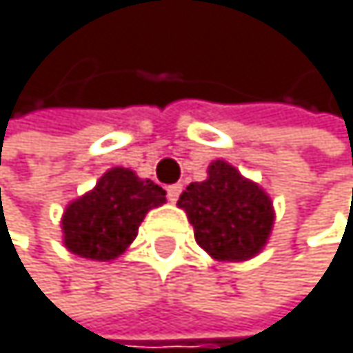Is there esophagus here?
<instances>
[{"mask_svg": "<svg viewBox=\"0 0 353 353\" xmlns=\"http://www.w3.org/2000/svg\"><path fill=\"white\" fill-rule=\"evenodd\" d=\"M180 192H182V184H171L167 188V199L171 203H175V201H178V197H180Z\"/></svg>", "mask_w": 353, "mask_h": 353, "instance_id": "esophagus-1", "label": "esophagus"}]
</instances>
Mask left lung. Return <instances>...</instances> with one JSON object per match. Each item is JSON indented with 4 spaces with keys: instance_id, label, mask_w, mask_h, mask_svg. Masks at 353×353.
<instances>
[{
    "instance_id": "left-lung-1",
    "label": "left lung",
    "mask_w": 353,
    "mask_h": 353,
    "mask_svg": "<svg viewBox=\"0 0 353 353\" xmlns=\"http://www.w3.org/2000/svg\"><path fill=\"white\" fill-rule=\"evenodd\" d=\"M178 205L194 229V240L216 261H246L261 253L274 225L268 192L225 161L208 167L203 182H192Z\"/></svg>"
}]
</instances>
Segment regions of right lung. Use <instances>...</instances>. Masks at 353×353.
<instances>
[{
  "instance_id": "right-lung-1",
  "label": "right lung",
  "mask_w": 353,
  "mask_h": 353,
  "mask_svg": "<svg viewBox=\"0 0 353 353\" xmlns=\"http://www.w3.org/2000/svg\"><path fill=\"white\" fill-rule=\"evenodd\" d=\"M165 194L130 169H109L90 192L68 203L61 216L63 246L85 259H115L132 244L148 212L167 201Z\"/></svg>"
}]
</instances>
